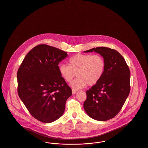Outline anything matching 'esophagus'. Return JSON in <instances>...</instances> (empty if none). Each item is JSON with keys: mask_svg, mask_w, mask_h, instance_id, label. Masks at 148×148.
I'll return each mask as SVG.
<instances>
[{"mask_svg": "<svg viewBox=\"0 0 148 148\" xmlns=\"http://www.w3.org/2000/svg\"><path fill=\"white\" fill-rule=\"evenodd\" d=\"M72 94H76L77 92V90H76L75 89H72Z\"/></svg>", "mask_w": 148, "mask_h": 148, "instance_id": "34e87169", "label": "esophagus"}]
</instances>
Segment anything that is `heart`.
I'll list each match as a JSON object with an SVG mask.
<instances>
[{"label":"heart","instance_id":"obj_1","mask_svg":"<svg viewBox=\"0 0 148 148\" xmlns=\"http://www.w3.org/2000/svg\"><path fill=\"white\" fill-rule=\"evenodd\" d=\"M69 63V65H59V73L68 82L72 81L76 73L78 77L71 83L75 89H82L86 85H95L103 77L106 69L105 60L99 54H77L70 58Z\"/></svg>","mask_w":148,"mask_h":148}]
</instances>
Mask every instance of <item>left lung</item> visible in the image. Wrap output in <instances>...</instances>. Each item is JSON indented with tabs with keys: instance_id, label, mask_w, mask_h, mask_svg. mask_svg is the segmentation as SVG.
I'll return each mask as SVG.
<instances>
[{
	"instance_id": "8db88e82",
	"label": "left lung",
	"mask_w": 148,
	"mask_h": 148,
	"mask_svg": "<svg viewBox=\"0 0 148 148\" xmlns=\"http://www.w3.org/2000/svg\"><path fill=\"white\" fill-rule=\"evenodd\" d=\"M95 51L105 60L106 69L97 84L86 91L84 108L91 118L104 121L114 117L121 110L130 91V71L124 58L116 50L97 47Z\"/></svg>"
}]
</instances>
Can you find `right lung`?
I'll list each match as a JSON object with an SVG mask.
<instances>
[{
	"mask_svg": "<svg viewBox=\"0 0 148 148\" xmlns=\"http://www.w3.org/2000/svg\"><path fill=\"white\" fill-rule=\"evenodd\" d=\"M67 53L46 44L30 50L17 72L18 94L32 117L50 123L63 114L72 90L59 71Z\"/></svg>",
	"mask_w": 148,
	"mask_h": 148,
	"instance_id": "1",
	"label": "right lung"
}]
</instances>
